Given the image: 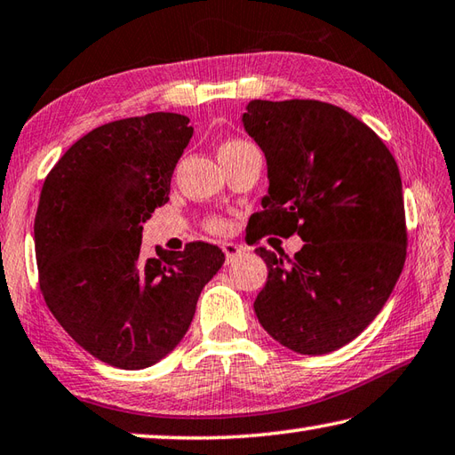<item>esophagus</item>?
Instances as JSON below:
<instances>
[{
	"label": "esophagus",
	"instance_id": "1",
	"mask_svg": "<svg viewBox=\"0 0 455 455\" xmlns=\"http://www.w3.org/2000/svg\"><path fill=\"white\" fill-rule=\"evenodd\" d=\"M221 250H224V253H226V261H228V263L237 259V257H242V253H243V247H242V245L231 243V242L221 245Z\"/></svg>",
	"mask_w": 455,
	"mask_h": 455
}]
</instances>
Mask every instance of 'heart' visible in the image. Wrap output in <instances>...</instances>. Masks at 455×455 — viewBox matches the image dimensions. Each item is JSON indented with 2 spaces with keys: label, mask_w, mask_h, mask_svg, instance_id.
I'll return each instance as SVG.
<instances>
[{
  "label": "heart",
  "mask_w": 455,
  "mask_h": 455,
  "mask_svg": "<svg viewBox=\"0 0 455 455\" xmlns=\"http://www.w3.org/2000/svg\"><path fill=\"white\" fill-rule=\"evenodd\" d=\"M243 144H247V142H243V140H228V142H224V144H221V147H220V154L235 150V148H239V147H243ZM205 226H208L210 231H221V229H224V221L210 220Z\"/></svg>",
  "instance_id": "obj_1"
}]
</instances>
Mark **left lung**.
Returning a JSON list of instances; mask_svg holds the SVG:
<instances>
[{
	"mask_svg": "<svg viewBox=\"0 0 455 455\" xmlns=\"http://www.w3.org/2000/svg\"><path fill=\"white\" fill-rule=\"evenodd\" d=\"M242 121L269 178L247 237L305 242L287 261L257 247L269 273L255 315L279 345L327 355L374 321L404 267L398 164L372 128L329 102L251 100Z\"/></svg>",
	"mask_w": 455,
	"mask_h": 455,
	"instance_id": "8db88e82",
	"label": "left lung"
}]
</instances>
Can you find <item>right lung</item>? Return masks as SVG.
Here are the masks:
<instances>
[{
	"label": "right lung",
	"mask_w": 455,
	"mask_h": 455,
	"mask_svg": "<svg viewBox=\"0 0 455 455\" xmlns=\"http://www.w3.org/2000/svg\"><path fill=\"white\" fill-rule=\"evenodd\" d=\"M190 118L150 113L94 128L43 184L36 257L43 299L94 358L124 371L162 361L190 327L205 283L224 265L218 245L140 253L142 224L168 202L190 142Z\"/></svg>",
	"instance_id": "right-lung-1"
}]
</instances>
